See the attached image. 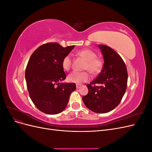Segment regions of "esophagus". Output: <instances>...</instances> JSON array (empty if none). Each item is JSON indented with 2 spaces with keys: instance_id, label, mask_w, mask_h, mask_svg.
<instances>
[{
  "instance_id": "obj_1",
  "label": "esophagus",
  "mask_w": 152,
  "mask_h": 152,
  "mask_svg": "<svg viewBox=\"0 0 152 152\" xmlns=\"http://www.w3.org/2000/svg\"><path fill=\"white\" fill-rule=\"evenodd\" d=\"M81 86H81V85H80V84H77V85H76L77 89H79Z\"/></svg>"
}]
</instances>
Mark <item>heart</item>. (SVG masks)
<instances>
[{
	"label": "heart",
	"instance_id": "b5f03b06",
	"mask_svg": "<svg viewBox=\"0 0 152 152\" xmlns=\"http://www.w3.org/2000/svg\"><path fill=\"white\" fill-rule=\"evenodd\" d=\"M79 56L84 58L87 61L85 66L86 70H89L93 74H98L102 70L103 62L100 59L97 58V55L91 49H83L78 53ZM72 63V56L67 54L63 58L61 65L64 70L68 71L70 70ZM91 79V75L88 72H73L68 76V80L76 84H80L87 82Z\"/></svg>",
	"mask_w": 152,
	"mask_h": 152
}]
</instances>
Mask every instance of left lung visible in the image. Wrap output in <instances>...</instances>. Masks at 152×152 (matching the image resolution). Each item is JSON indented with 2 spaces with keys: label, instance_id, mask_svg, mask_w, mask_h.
Listing matches in <instances>:
<instances>
[{
  "label": "left lung",
  "instance_id": "1",
  "mask_svg": "<svg viewBox=\"0 0 152 152\" xmlns=\"http://www.w3.org/2000/svg\"><path fill=\"white\" fill-rule=\"evenodd\" d=\"M104 58L103 69L98 77L87 84L88 94L82 97L87 108L95 113H107L116 108L125 94L127 84V68L116 51L99 44Z\"/></svg>",
  "mask_w": 152,
  "mask_h": 152
}]
</instances>
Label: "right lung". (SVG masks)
Instances as JSON below:
<instances>
[{
    "mask_svg": "<svg viewBox=\"0 0 152 152\" xmlns=\"http://www.w3.org/2000/svg\"><path fill=\"white\" fill-rule=\"evenodd\" d=\"M74 45L63 48L56 42L40 45L31 54L25 70L30 97L35 107L46 114L61 113L76 89L75 83H59L66 79L61 62Z\"/></svg>",
    "mask_w": 152,
    "mask_h": 152,
    "instance_id": "1",
    "label": "right lung"
}]
</instances>
